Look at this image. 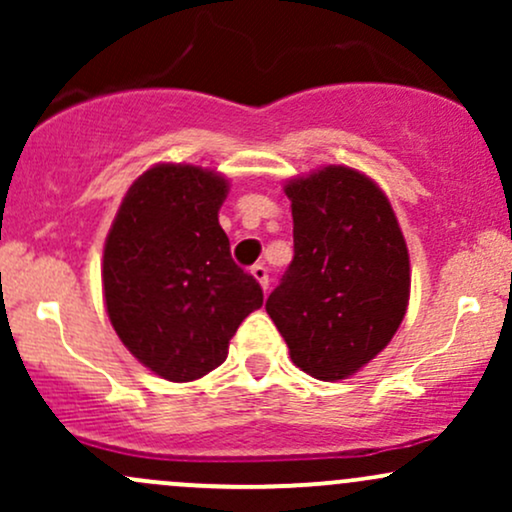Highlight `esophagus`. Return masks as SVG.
I'll return each instance as SVG.
<instances>
[{"label":"esophagus","instance_id":"obj_1","mask_svg":"<svg viewBox=\"0 0 512 512\" xmlns=\"http://www.w3.org/2000/svg\"><path fill=\"white\" fill-rule=\"evenodd\" d=\"M250 274L255 276V279H257V284H260L264 291L269 289V272H267V267H264V264H255V267L250 269Z\"/></svg>","mask_w":512,"mask_h":512}]
</instances>
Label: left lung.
Wrapping results in <instances>:
<instances>
[{
	"mask_svg": "<svg viewBox=\"0 0 512 512\" xmlns=\"http://www.w3.org/2000/svg\"><path fill=\"white\" fill-rule=\"evenodd\" d=\"M293 260L267 298L291 361L317 380L354 375L390 344L409 305V250L368 175L325 166L284 185Z\"/></svg>",
	"mask_w": 512,
	"mask_h": 512,
	"instance_id": "left-lung-1",
	"label": "left lung"
}]
</instances>
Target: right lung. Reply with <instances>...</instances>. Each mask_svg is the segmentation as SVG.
<instances>
[{"label": "right lung", "instance_id": "1", "mask_svg": "<svg viewBox=\"0 0 512 512\" xmlns=\"http://www.w3.org/2000/svg\"><path fill=\"white\" fill-rule=\"evenodd\" d=\"M228 180L158 163L122 199L105 238L103 296L129 354L170 383L219 368L240 322L262 305L219 226Z\"/></svg>", "mask_w": 512, "mask_h": 512}]
</instances>
